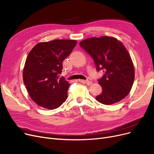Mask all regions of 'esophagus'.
I'll return each instance as SVG.
<instances>
[{
  "label": "esophagus",
  "mask_w": 154,
  "mask_h": 154,
  "mask_svg": "<svg viewBox=\"0 0 154 154\" xmlns=\"http://www.w3.org/2000/svg\"><path fill=\"white\" fill-rule=\"evenodd\" d=\"M79 82L83 84H87V85H91L92 83L91 82L88 81V80H83V79H79Z\"/></svg>",
  "instance_id": "1"
}]
</instances>
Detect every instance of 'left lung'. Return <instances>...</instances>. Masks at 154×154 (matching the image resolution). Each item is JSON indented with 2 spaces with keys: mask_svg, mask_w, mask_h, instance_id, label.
<instances>
[{
  "mask_svg": "<svg viewBox=\"0 0 154 154\" xmlns=\"http://www.w3.org/2000/svg\"><path fill=\"white\" fill-rule=\"evenodd\" d=\"M79 46L92 57L97 71L104 72L98 79L102 92L96 100L109 105L126 97L132 87L135 73L132 61L123 44L116 38L102 36L85 39Z\"/></svg>",
  "mask_w": 154,
  "mask_h": 154,
  "instance_id": "left-lung-1",
  "label": "left lung"
}]
</instances>
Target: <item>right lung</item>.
Returning a JSON list of instances; mask_svg holds the SVG:
<instances>
[{
	"mask_svg": "<svg viewBox=\"0 0 154 154\" xmlns=\"http://www.w3.org/2000/svg\"><path fill=\"white\" fill-rule=\"evenodd\" d=\"M76 41L57 39L36 45L29 53L23 80L32 100L49 109L60 107L68 98L70 86L64 77H59L63 61L76 45Z\"/></svg>",
	"mask_w": 154,
	"mask_h": 154,
	"instance_id": "obj_1",
	"label": "right lung"
}]
</instances>
